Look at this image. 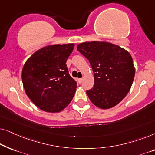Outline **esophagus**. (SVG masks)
<instances>
[{
  "label": "esophagus",
  "mask_w": 155,
  "mask_h": 155,
  "mask_svg": "<svg viewBox=\"0 0 155 155\" xmlns=\"http://www.w3.org/2000/svg\"><path fill=\"white\" fill-rule=\"evenodd\" d=\"M82 81V78H79V79H78V83H79V84H81Z\"/></svg>",
  "instance_id": "esophagus-1"
}]
</instances>
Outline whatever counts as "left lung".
I'll list each match as a JSON object with an SVG mask.
<instances>
[{
    "instance_id": "obj_1",
    "label": "left lung",
    "mask_w": 155,
    "mask_h": 155,
    "mask_svg": "<svg viewBox=\"0 0 155 155\" xmlns=\"http://www.w3.org/2000/svg\"><path fill=\"white\" fill-rule=\"evenodd\" d=\"M77 50L88 59L94 72V86L86 92L91 101L103 109L117 105L130 91L135 77L130 54L105 41L84 42Z\"/></svg>"
}]
</instances>
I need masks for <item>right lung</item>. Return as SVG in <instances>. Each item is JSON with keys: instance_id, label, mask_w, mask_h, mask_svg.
<instances>
[{"instance_id": "obj_1", "label": "right lung", "mask_w": 155, "mask_h": 155, "mask_svg": "<svg viewBox=\"0 0 155 155\" xmlns=\"http://www.w3.org/2000/svg\"><path fill=\"white\" fill-rule=\"evenodd\" d=\"M75 44L47 46L25 63L22 80L25 92L35 104L46 112H60L75 95L77 82L65 63Z\"/></svg>"}]
</instances>
